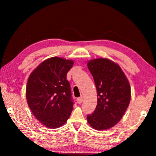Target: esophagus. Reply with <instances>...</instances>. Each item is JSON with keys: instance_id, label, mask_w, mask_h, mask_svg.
Segmentation results:
<instances>
[{"instance_id": "34e87169", "label": "esophagus", "mask_w": 156, "mask_h": 156, "mask_svg": "<svg viewBox=\"0 0 156 156\" xmlns=\"http://www.w3.org/2000/svg\"><path fill=\"white\" fill-rule=\"evenodd\" d=\"M77 102H78V103H79V104H80V103H82V102H83V97H79V98H77Z\"/></svg>"}]
</instances>
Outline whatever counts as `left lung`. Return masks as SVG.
<instances>
[{
    "label": "left lung",
    "instance_id": "8db88e82",
    "mask_svg": "<svg viewBox=\"0 0 156 156\" xmlns=\"http://www.w3.org/2000/svg\"><path fill=\"white\" fill-rule=\"evenodd\" d=\"M89 70L97 89V106L87 116L91 127L105 130L116 125L125 113L131 100V88L120 67L107 58L89 61Z\"/></svg>",
    "mask_w": 156,
    "mask_h": 156
}]
</instances>
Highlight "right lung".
<instances>
[{
  "mask_svg": "<svg viewBox=\"0 0 156 156\" xmlns=\"http://www.w3.org/2000/svg\"><path fill=\"white\" fill-rule=\"evenodd\" d=\"M72 60L53 57L44 60L29 77L26 98L33 114L47 127L61 126L69 118L74 102L67 73Z\"/></svg>",
  "mask_w": 156,
  "mask_h": 156,
  "instance_id": "add662e5",
  "label": "right lung"
}]
</instances>
